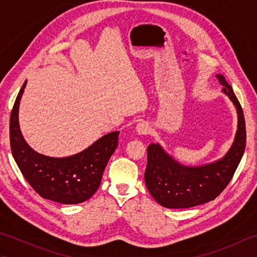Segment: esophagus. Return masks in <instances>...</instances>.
Segmentation results:
<instances>
[{
  "label": "esophagus",
  "instance_id": "obj_1",
  "mask_svg": "<svg viewBox=\"0 0 257 257\" xmlns=\"http://www.w3.org/2000/svg\"><path fill=\"white\" fill-rule=\"evenodd\" d=\"M150 132H151L150 125L146 121H141L137 125H136V133H137V135H139V136L148 135V134H150Z\"/></svg>",
  "mask_w": 257,
  "mask_h": 257
}]
</instances>
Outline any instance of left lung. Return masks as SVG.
I'll list each match as a JSON object with an SVG mask.
<instances>
[{
  "instance_id": "left-lung-1",
  "label": "left lung",
  "mask_w": 257,
  "mask_h": 257,
  "mask_svg": "<svg viewBox=\"0 0 257 257\" xmlns=\"http://www.w3.org/2000/svg\"><path fill=\"white\" fill-rule=\"evenodd\" d=\"M216 78L235 106L238 119L235 138L227 154L212 163L189 167L174 160L159 144H151L147 149L146 185L152 198L168 209H187L214 200L231 181L243 157L246 130L242 107L224 76L216 75Z\"/></svg>"
}]
</instances>
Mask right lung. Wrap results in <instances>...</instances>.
Returning a JSON list of instances; mask_svg holds the SVG:
<instances>
[{
  "mask_svg": "<svg viewBox=\"0 0 257 257\" xmlns=\"http://www.w3.org/2000/svg\"><path fill=\"white\" fill-rule=\"evenodd\" d=\"M22 86L10 118L11 150L16 165L42 198L63 204H77L91 198L99 188L102 173L118 146L119 132L102 136L79 154L53 158L38 154L26 144L20 130L19 107Z\"/></svg>",
  "mask_w": 257,
  "mask_h": 257,
  "instance_id": "obj_1",
  "label": "right lung"
}]
</instances>
